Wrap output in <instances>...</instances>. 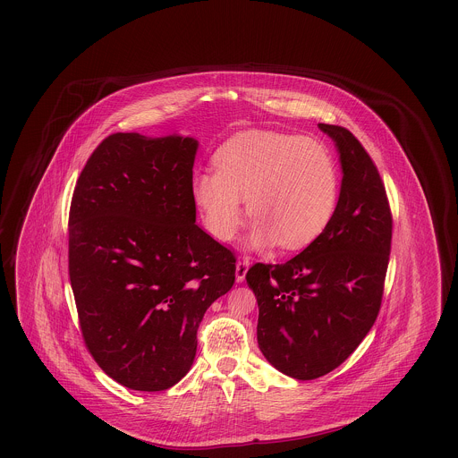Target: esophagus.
Returning <instances> with one entry per match:
<instances>
[{
    "label": "esophagus",
    "mask_w": 458,
    "mask_h": 458,
    "mask_svg": "<svg viewBox=\"0 0 458 458\" xmlns=\"http://www.w3.org/2000/svg\"><path fill=\"white\" fill-rule=\"evenodd\" d=\"M247 271H249V261H247V259L237 262V267H235V278H237V284H242V282L245 280Z\"/></svg>",
    "instance_id": "34e87169"
}]
</instances>
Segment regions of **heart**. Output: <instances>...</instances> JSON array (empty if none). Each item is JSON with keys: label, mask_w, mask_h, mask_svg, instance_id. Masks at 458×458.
<instances>
[{"label": "heart", "mask_w": 458, "mask_h": 458, "mask_svg": "<svg viewBox=\"0 0 458 458\" xmlns=\"http://www.w3.org/2000/svg\"><path fill=\"white\" fill-rule=\"evenodd\" d=\"M213 172L192 178V196L206 230L219 240L237 235L254 216L245 245L261 250L282 242L284 249L312 243L335 215L336 165L323 144L295 133L242 131L213 157Z\"/></svg>", "instance_id": "heart-1"}]
</instances>
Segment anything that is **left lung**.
I'll list each match as a JSON object with an SVG mask.
<instances>
[{
	"label": "left lung",
	"instance_id": "8db88e82",
	"mask_svg": "<svg viewBox=\"0 0 458 458\" xmlns=\"http://www.w3.org/2000/svg\"><path fill=\"white\" fill-rule=\"evenodd\" d=\"M335 142L342 185L327 230L284 264L247 271L258 344L275 369L316 379L336 369L374 325L392 247L386 191L369 154L344 127L319 123Z\"/></svg>",
	"mask_w": 458,
	"mask_h": 458
}]
</instances>
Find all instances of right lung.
<instances>
[{
    "label": "right lung",
    "instance_id": "right-lung-1",
    "mask_svg": "<svg viewBox=\"0 0 458 458\" xmlns=\"http://www.w3.org/2000/svg\"><path fill=\"white\" fill-rule=\"evenodd\" d=\"M197 149L178 133H113L72 197L68 273L84 342L137 392L189 372L204 312L235 284L233 254L196 225Z\"/></svg>",
    "mask_w": 458,
    "mask_h": 458
}]
</instances>
